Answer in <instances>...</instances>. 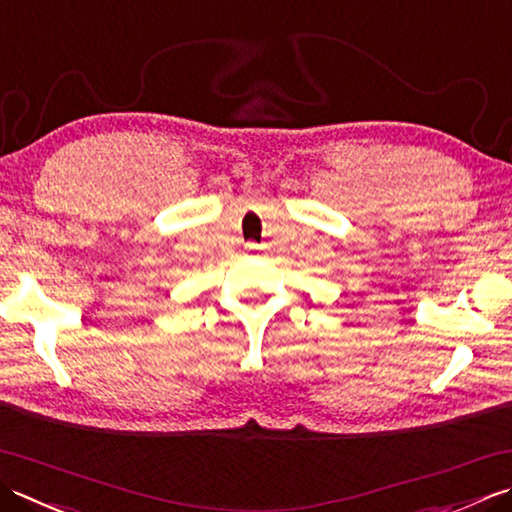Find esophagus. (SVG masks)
Returning a JSON list of instances; mask_svg holds the SVG:
<instances>
[{"label":"esophagus","instance_id":"obj_1","mask_svg":"<svg viewBox=\"0 0 512 512\" xmlns=\"http://www.w3.org/2000/svg\"><path fill=\"white\" fill-rule=\"evenodd\" d=\"M257 248V244H248V250H255Z\"/></svg>","mask_w":512,"mask_h":512}]
</instances>
